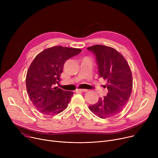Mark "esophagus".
Here are the masks:
<instances>
[{"label":"esophagus","instance_id":"34e87169","mask_svg":"<svg viewBox=\"0 0 158 158\" xmlns=\"http://www.w3.org/2000/svg\"><path fill=\"white\" fill-rule=\"evenodd\" d=\"M76 91L77 92H86L88 90L86 89H77Z\"/></svg>","mask_w":158,"mask_h":158}]
</instances>
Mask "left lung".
I'll return each mask as SVG.
<instances>
[{
    "label": "left lung",
    "mask_w": 158,
    "mask_h": 158,
    "mask_svg": "<svg viewBox=\"0 0 158 158\" xmlns=\"http://www.w3.org/2000/svg\"><path fill=\"white\" fill-rule=\"evenodd\" d=\"M96 58L99 77L107 79L108 93L89 109L102 118L118 114L128 102L132 88L129 66L123 56L113 48L101 45L88 47Z\"/></svg>",
    "instance_id": "1"
}]
</instances>
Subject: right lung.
I'll return each instance as SVG.
<instances>
[{"label": "right lung", "mask_w": 158, "mask_h": 158, "mask_svg": "<svg viewBox=\"0 0 158 158\" xmlns=\"http://www.w3.org/2000/svg\"><path fill=\"white\" fill-rule=\"evenodd\" d=\"M81 52L80 48L55 46L38 54L28 69L26 88L30 100L39 111L54 115L64 111L73 95L56 87L66 61Z\"/></svg>", "instance_id": "1"}]
</instances>
